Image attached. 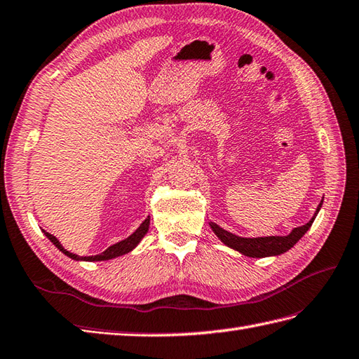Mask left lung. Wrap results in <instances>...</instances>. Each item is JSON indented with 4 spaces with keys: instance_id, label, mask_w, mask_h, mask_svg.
<instances>
[{
    "instance_id": "8db88e82",
    "label": "left lung",
    "mask_w": 359,
    "mask_h": 359,
    "mask_svg": "<svg viewBox=\"0 0 359 359\" xmlns=\"http://www.w3.org/2000/svg\"><path fill=\"white\" fill-rule=\"evenodd\" d=\"M323 205H318V209L313 215V218L310 219L307 224L301 226V227H294L292 232L287 236H261V238H241L236 236L233 233L227 232V230L221 229L219 226L215 224V222H210V227L217 235L219 240L224 243L226 245L232 247V249L238 250L240 253L245 255V257L250 258H264V257H275V255H281L284 252H287L289 249L297 244L307 230L312 226V222L315 221V217L320 212Z\"/></svg>"
}]
</instances>
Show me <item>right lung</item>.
I'll return each mask as SVG.
<instances>
[{
    "mask_svg": "<svg viewBox=\"0 0 359 359\" xmlns=\"http://www.w3.org/2000/svg\"><path fill=\"white\" fill-rule=\"evenodd\" d=\"M149 224H150V218L147 217V218L144 219V222H142V224H141L137 230H135V232H133L129 238H126V240L119 241V243H116V244H114V245H110L109 249H106L104 252L100 253V255H95V257H78V255H75V253H70L69 250H66L65 247L61 245V243H60L53 235L47 233L46 230H43V232H44V235H46L47 238H49V240H50L55 245L58 247V249H60L62 253L67 255V257L72 258V259H76V261H106V259H112V258H116V257H121V255L129 253L130 250H133L135 247L138 245V243L142 240V236H144V235L147 233Z\"/></svg>",
    "mask_w": 359,
    "mask_h": 359,
    "instance_id": "obj_1",
    "label": "right lung"
}]
</instances>
